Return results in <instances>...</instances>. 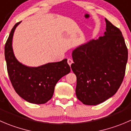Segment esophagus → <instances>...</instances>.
<instances>
[{"instance_id": "34e87169", "label": "esophagus", "mask_w": 131, "mask_h": 131, "mask_svg": "<svg viewBox=\"0 0 131 131\" xmlns=\"http://www.w3.org/2000/svg\"><path fill=\"white\" fill-rule=\"evenodd\" d=\"M67 62H68V64H69L70 66L71 65V64L73 63V60H72V59H70V58H68V61H67Z\"/></svg>"}]
</instances>
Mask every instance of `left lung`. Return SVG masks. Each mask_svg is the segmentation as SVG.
<instances>
[{
    "mask_svg": "<svg viewBox=\"0 0 131 131\" xmlns=\"http://www.w3.org/2000/svg\"><path fill=\"white\" fill-rule=\"evenodd\" d=\"M103 36L72 52V71L77 77L75 93L85 105L95 106L113 96L124 78L128 50L120 29L105 18Z\"/></svg>",
    "mask_w": 131,
    "mask_h": 131,
    "instance_id": "1",
    "label": "left lung"
}]
</instances>
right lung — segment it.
<instances>
[{"label": "right lung", "mask_w": 131, "mask_h": 131, "mask_svg": "<svg viewBox=\"0 0 131 131\" xmlns=\"http://www.w3.org/2000/svg\"><path fill=\"white\" fill-rule=\"evenodd\" d=\"M16 23L5 45V59L11 84L18 95L32 104H42L52 97L56 84L70 72L67 59L49 63L38 67H30L20 63L15 58L12 47Z\"/></svg>", "instance_id": "obj_1"}]
</instances>
